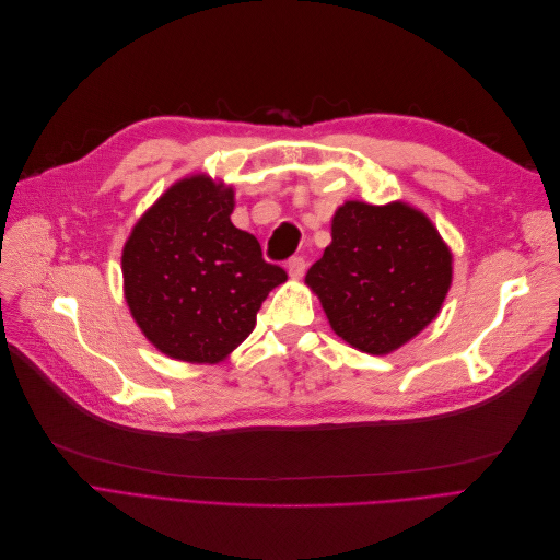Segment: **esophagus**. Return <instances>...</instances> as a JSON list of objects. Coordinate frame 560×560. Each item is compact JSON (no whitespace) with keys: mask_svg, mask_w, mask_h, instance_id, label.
Listing matches in <instances>:
<instances>
[{"mask_svg":"<svg viewBox=\"0 0 560 560\" xmlns=\"http://www.w3.org/2000/svg\"><path fill=\"white\" fill-rule=\"evenodd\" d=\"M305 269H307V261H305L303 255H296V257H291L287 261V271H289L291 278H303Z\"/></svg>","mask_w":560,"mask_h":560,"instance_id":"1","label":"esophagus"}]
</instances>
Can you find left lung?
<instances>
[{
	"label": "left lung",
	"mask_w": 560,
	"mask_h": 560,
	"mask_svg": "<svg viewBox=\"0 0 560 560\" xmlns=\"http://www.w3.org/2000/svg\"><path fill=\"white\" fill-rule=\"evenodd\" d=\"M305 282L343 341L385 355L438 316L451 284V253L421 211L351 200L337 209L332 244Z\"/></svg>",
	"instance_id": "8db88e82"
}]
</instances>
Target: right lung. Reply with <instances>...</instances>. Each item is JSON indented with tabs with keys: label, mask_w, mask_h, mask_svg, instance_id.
I'll list each match as a JSON object with an SVG mask.
<instances>
[{
	"label": "right lung",
	"mask_w": 560,
	"mask_h": 560,
	"mask_svg": "<svg viewBox=\"0 0 560 560\" xmlns=\"http://www.w3.org/2000/svg\"><path fill=\"white\" fill-rule=\"evenodd\" d=\"M232 189L182 179L131 230L122 250L125 299L143 335L168 358L219 362L255 328L287 271L232 225Z\"/></svg>",
	"instance_id": "add662e5"
}]
</instances>
